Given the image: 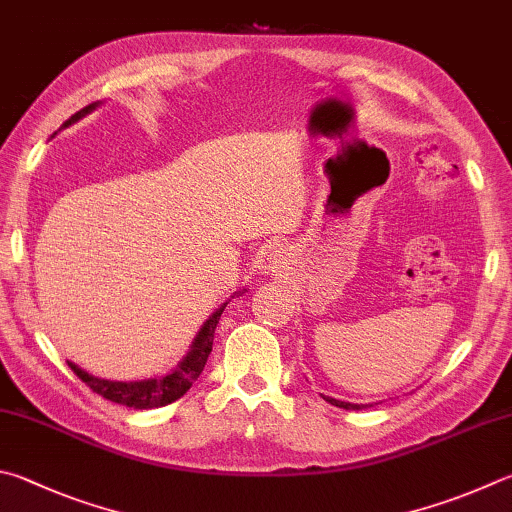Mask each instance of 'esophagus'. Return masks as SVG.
<instances>
[{
    "label": "esophagus",
    "instance_id": "1",
    "mask_svg": "<svg viewBox=\"0 0 512 512\" xmlns=\"http://www.w3.org/2000/svg\"><path fill=\"white\" fill-rule=\"evenodd\" d=\"M284 250L277 246H268L264 253H259L257 257V271L262 275H273L280 273L284 268Z\"/></svg>",
    "mask_w": 512,
    "mask_h": 512
}]
</instances>
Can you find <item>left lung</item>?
<instances>
[{"label":"left lung","mask_w":512,"mask_h":512,"mask_svg":"<svg viewBox=\"0 0 512 512\" xmlns=\"http://www.w3.org/2000/svg\"><path fill=\"white\" fill-rule=\"evenodd\" d=\"M322 398L327 403H331V405H336V407H342V410H362V407H371L374 403H369V405H358V403H345V401H338V398H331V396H324L322 394Z\"/></svg>","instance_id":"1"}]
</instances>
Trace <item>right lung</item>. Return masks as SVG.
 Returning a JSON list of instances; mask_svg holds the SVG:
<instances>
[{
    "mask_svg": "<svg viewBox=\"0 0 512 512\" xmlns=\"http://www.w3.org/2000/svg\"><path fill=\"white\" fill-rule=\"evenodd\" d=\"M98 107H100V102H91V105H87L85 109H80L78 114H73L67 123H62L60 129H67L69 125L78 123V120H82ZM239 293H244V291H239ZM226 304L228 302L221 304L219 309H215V313H212L210 318L201 324V329L197 336H194L188 353H185L179 365L167 371L165 376H154V378H145V380H107V378L91 376L89 371L78 367L76 362H69V367L73 369V374L82 380V383H87L89 389H94L96 394L107 398V401H111V403L132 407V410H154V407L170 405L174 401H179V398L188 392L194 380L201 376L203 367H206L208 356L212 351V340H215V329L219 324L221 313H224V309H226Z\"/></svg>",
    "mask_w": 512,
    "mask_h": 512,
    "instance_id": "1",
    "label": "right lung"
}]
</instances>
